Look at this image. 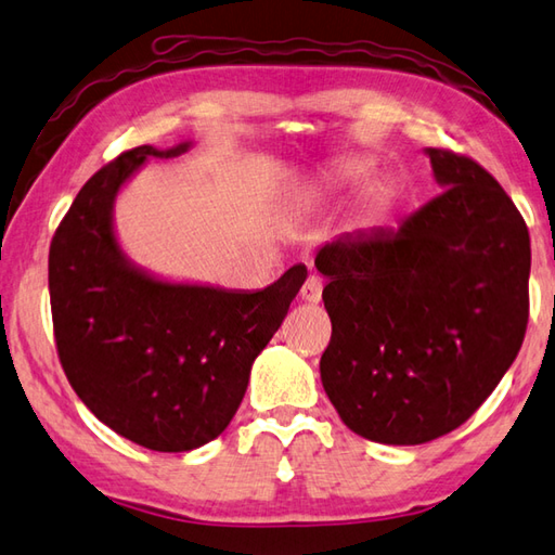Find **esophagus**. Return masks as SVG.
Returning <instances> with one entry per match:
<instances>
[{
    "label": "esophagus",
    "instance_id": "obj_1",
    "mask_svg": "<svg viewBox=\"0 0 555 555\" xmlns=\"http://www.w3.org/2000/svg\"><path fill=\"white\" fill-rule=\"evenodd\" d=\"M321 292H323V280L319 275H309L299 289V297L309 301V305H317V301H321Z\"/></svg>",
    "mask_w": 555,
    "mask_h": 555
}]
</instances>
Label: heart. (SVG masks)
Masks as SVG:
<instances>
[{"label": "heart", "instance_id": "1", "mask_svg": "<svg viewBox=\"0 0 555 555\" xmlns=\"http://www.w3.org/2000/svg\"><path fill=\"white\" fill-rule=\"evenodd\" d=\"M364 169H367V166H364V164H354V166H350L348 176H360V173H364Z\"/></svg>", "mask_w": 555, "mask_h": 555}]
</instances>
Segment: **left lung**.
<instances>
[{"instance_id":"1","label":"left lung","mask_w":555,"mask_h":555,"mask_svg":"<svg viewBox=\"0 0 555 555\" xmlns=\"http://www.w3.org/2000/svg\"><path fill=\"white\" fill-rule=\"evenodd\" d=\"M427 154L440 195L313 260L333 326L323 389L352 433L382 444L464 425L515 362L529 321L525 217L472 156Z\"/></svg>"}]
</instances>
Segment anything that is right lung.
I'll return each instance as SVG.
<instances>
[{
    "label": "right lung",
    "mask_w": 555,
    "mask_h": 555,
    "mask_svg": "<svg viewBox=\"0 0 555 555\" xmlns=\"http://www.w3.org/2000/svg\"><path fill=\"white\" fill-rule=\"evenodd\" d=\"M142 144L83 183L50 244L48 285L62 370L83 405L125 440L188 452L224 433L250 364L275 336L307 268L260 292L169 285L130 268L115 244L111 207L147 156Z\"/></svg>",
    "instance_id": "right-lung-1"
}]
</instances>
